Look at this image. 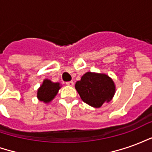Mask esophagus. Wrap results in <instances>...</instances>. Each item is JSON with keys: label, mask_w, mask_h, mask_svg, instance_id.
<instances>
[{"label": "esophagus", "mask_w": 152, "mask_h": 152, "mask_svg": "<svg viewBox=\"0 0 152 152\" xmlns=\"http://www.w3.org/2000/svg\"><path fill=\"white\" fill-rule=\"evenodd\" d=\"M66 85L68 86H72L74 83H73V81H67V82H66Z\"/></svg>", "instance_id": "esophagus-1"}]
</instances>
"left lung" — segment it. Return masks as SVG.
Returning <instances> with one entry per match:
<instances>
[{
  "label": "left lung",
  "mask_w": 152,
  "mask_h": 152,
  "mask_svg": "<svg viewBox=\"0 0 152 152\" xmlns=\"http://www.w3.org/2000/svg\"><path fill=\"white\" fill-rule=\"evenodd\" d=\"M76 89L83 101L94 107L110 102L115 94L113 80L104 74L86 73L76 83Z\"/></svg>",
  "instance_id": "obj_1"
}]
</instances>
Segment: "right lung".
I'll return each mask as SVG.
<instances>
[{
  "mask_svg": "<svg viewBox=\"0 0 152 152\" xmlns=\"http://www.w3.org/2000/svg\"><path fill=\"white\" fill-rule=\"evenodd\" d=\"M59 89V83H53L50 80H45L38 89L37 98L45 102H50L56 96Z\"/></svg>",
  "mask_w": 152,
  "mask_h": 152,
  "instance_id": "add662e5",
  "label": "right lung"
}]
</instances>
